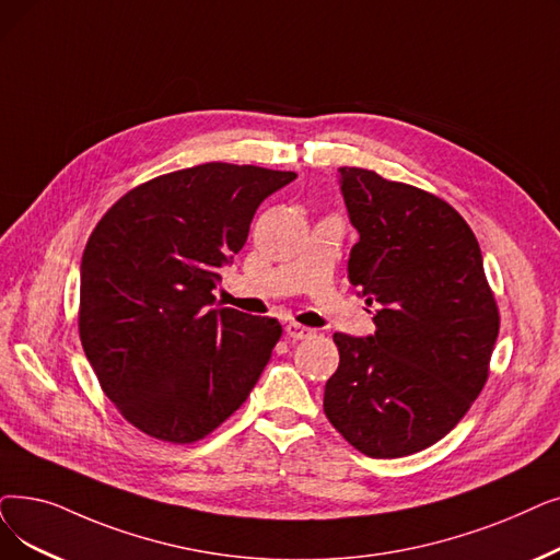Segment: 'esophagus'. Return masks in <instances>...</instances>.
<instances>
[{
	"label": "esophagus",
	"instance_id": "1",
	"mask_svg": "<svg viewBox=\"0 0 560 560\" xmlns=\"http://www.w3.org/2000/svg\"><path fill=\"white\" fill-rule=\"evenodd\" d=\"M285 334H288V338H293V340H304V338H311L315 331L311 327L300 325V323H288Z\"/></svg>",
	"mask_w": 560,
	"mask_h": 560
}]
</instances>
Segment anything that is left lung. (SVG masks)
<instances>
[{
	"label": "left lung",
	"instance_id": "1",
	"mask_svg": "<svg viewBox=\"0 0 560 560\" xmlns=\"http://www.w3.org/2000/svg\"><path fill=\"white\" fill-rule=\"evenodd\" d=\"M359 242L348 279L375 334H334L340 361L325 415L369 457L419 453L467 415L488 380L499 308L469 224L442 199L369 168L340 166Z\"/></svg>",
	"mask_w": 560,
	"mask_h": 560
}]
</instances>
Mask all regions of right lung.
<instances>
[{"label":"right lung","mask_w":560,"mask_h":560,"mask_svg":"<svg viewBox=\"0 0 560 560\" xmlns=\"http://www.w3.org/2000/svg\"><path fill=\"white\" fill-rule=\"evenodd\" d=\"M298 174L208 162L120 197L80 267V338L135 428L191 444L247 400L281 336L275 318L214 304L258 206Z\"/></svg>","instance_id":"add662e5"}]
</instances>
